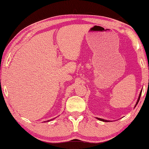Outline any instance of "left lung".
Here are the masks:
<instances>
[{
  "instance_id": "8db88e82",
  "label": "left lung",
  "mask_w": 149,
  "mask_h": 149,
  "mask_svg": "<svg viewBox=\"0 0 149 149\" xmlns=\"http://www.w3.org/2000/svg\"><path fill=\"white\" fill-rule=\"evenodd\" d=\"M141 93H142V91H141V93H140V95H139V99H138V100H137V103H136V104H135V107H136V106H137V104H138V102H139V99H140V97H141ZM98 120H100V121H102V122H108V120H103V119H102V118H97Z\"/></svg>"
}]
</instances>
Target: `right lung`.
<instances>
[{"label": "right lung", "mask_w": 149, "mask_h": 149, "mask_svg": "<svg viewBox=\"0 0 149 149\" xmlns=\"http://www.w3.org/2000/svg\"><path fill=\"white\" fill-rule=\"evenodd\" d=\"M54 120V118H53V119H51V120H48V121H45V122H50V121H51V120Z\"/></svg>", "instance_id": "obj_1"}]
</instances>
